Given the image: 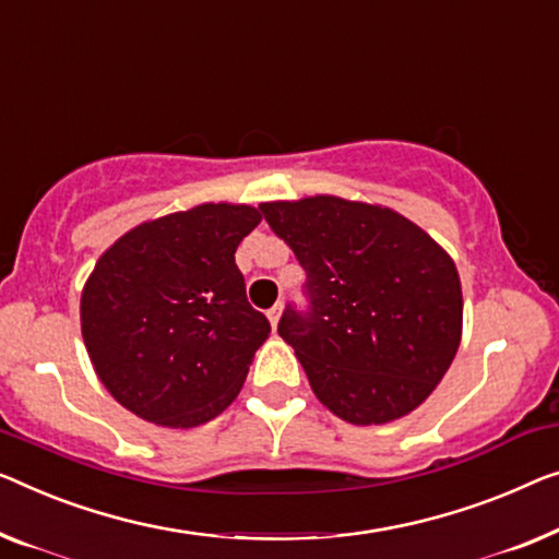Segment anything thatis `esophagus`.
Instances as JSON below:
<instances>
[{
  "label": "esophagus",
  "mask_w": 559,
  "mask_h": 559,
  "mask_svg": "<svg viewBox=\"0 0 559 559\" xmlns=\"http://www.w3.org/2000/svg\"><path fill=\"white\" fill-rule=\"evenodd\" d=\"M281 313H283V306H281V304H276L273 308H269V321H271V326H273V329H278Z\"/></svg>",
  "instance_id": "34e87169"
}]
</instances>
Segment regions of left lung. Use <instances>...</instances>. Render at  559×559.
<instances>
[{"instance_id": "1", "label": "left lung", "mask_w": 559, "mask_h": 559, "mask_svg": "<svg viewBox=\"0 0 559 559\" xmlns=\"http://www.w3.org/2000/svg\"><path fill=\"white\" fill-rule=\"evenodd\" d=\"M308 276L311 313L278 333L338 419L391 424L427 402L462 341L456 265L394 207L338 195L258 205Z\"/></svg>"}]
</instances>
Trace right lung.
<instances>
[{
    "instance_id": "add662e5",
    "label": "right lung",
    "mask_w": 559,
    "mask_h": 559,
    "mask_svg": "<svg viewBox=\"0 0 559 559\" xmlns=\"http://www.w3.org/2000/svg\"><path fill=\"white\" fill-rule=\"evenodd\" d=\"M258 223L253 205L200 203L140 223L97 258L80 326L97 379L124 409L190 429L240 394L271 333L236 265Z\"/></svg>"
}]
</instances>
